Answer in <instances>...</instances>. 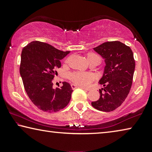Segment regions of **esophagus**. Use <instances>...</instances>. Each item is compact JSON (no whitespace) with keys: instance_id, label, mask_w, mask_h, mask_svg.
I'll return each mask as SVG.
<instances>
[{"instance_id":"34e87169","label":"esophagus","mask_w":152,"mask_h":152,"mask_svg":"<svg viewBox=\"0 0 152 152\" xmlns=\"http://www.w3.org/2000/svg\"><path fill=\"white\" fill-rule=\"evenodd\" d=\"M71 87L72 88V89H76V88H81V89H83L84 90H86V91L88 90L87 89H85V88L80 87V86L76 85H75V84H72V85H71Z\"/></svg>"}]
</instances>
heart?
Listing matches in <instances>:
<instances>
[{
  "label": "heart",
  "instance_id": "heart-1",
  "mask_svg": "<svg viewBox=\"0 0 152 152\" xmlns=\"http://www.w3.org/2000/svg\"><path fill=\"white\" fill-rule=\"evenodd\" d=\"M87 60L89 63L96 60H101L99 56L94 53H89L87 56ZM69 78L72 81L80 87H88L95 79V76L93 74L86 72H73L69 74Z\"/></svg>",
  "mask_w": 152,
  "mask_h": 152
}]
</instances>
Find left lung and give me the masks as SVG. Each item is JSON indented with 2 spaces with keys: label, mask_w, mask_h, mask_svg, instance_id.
Listing matches in <instances>:
<instances>
[{
  "label": "left lung",
  "mask_w": 152,
  "mask_h": 152,
  "mask_svg": "<svg viewBox=\"0 0 152 152\" xmlns=\"http://www.w3.org/2000/svg\"><path fill=\"white\" fill-rule=\"evenodd\" d=\"M94 50L104 59L106 65L99 81L104 88L99 90V99L91 105L101 111H113L130 92L135 69L134 55L130 47L118 41L104 42Z\"/></svg>",
  "instance_id": "1"
}]
</instances>
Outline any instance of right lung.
I'll return each instance as SVG.
<instances>
[{"label": "right lung", "instance_id": "obj_1", "mask_svg": "<svg viewBox=\"0 0 152 152\" xmlns=\"http://www.w3.org/2000/svg\"><path fill=\"white\" fill-rule=\"evenodd\" d=\"M69 53L55 48L46 43L33 41L22 49L20 73L24 89L31 102L44 112L54 113L64 108L73 91L68 83L53 89L56 69L60 61Z\"/></svg>", "mask_w": 152, "mask_h": 152}]
</instances>
